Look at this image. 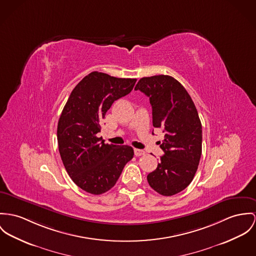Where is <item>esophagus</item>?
Listing matches in <instances>:
<instances>
[{"mask_svg":"<svg viewBox=\"0 0 256 256\" xmlns=\"http://www.w3.org/2000/svg\"><path fill=\"white\" fill-rule=\"evenodd\" d=\"M134 155H136V157L143 156V155H145V151H143V150H140V149H136V150H134Z\"/></svg>","mask_w":256,"mask_h":256,"instance_id":"esophagus-1","label":"esophagus"}]
</instances>
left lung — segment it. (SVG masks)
<instances>
[{"label":"left lung","instance_id":"left-lung-1","mask_svg":"<svg viewBox=\"0 0 256 256\" xmlns=\"http://www.w3.org/2000/svg\"><path fill=\"white\" fill-rule=\"evenodd\" d=\"M150 99L153 126L162 128L164 152L157 168L147 176L162 196H174L193 180L202 156V124L196 106L177 80L168 75L144 77L134 88Z\"/></svg>","mask_w":256,"mask_h":256}]
</instances>
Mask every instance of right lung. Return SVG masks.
<instances>
[{"label": "right lung", "mask_w": 256, "mask_h": 256, "mask_svg": "<svg viewBox=\"0 0 256 256\" xmlns=\"http://www.w3.org/2000/svg\"><path fill=\"white\" fill-rule=\"evenodd\" d=\"M136 82L92 72L75 86L62 110L58 124L59 154L69 176L88 193L109 191L134 158L130 146L105 144L96 134L114 101L128 94Z\"/></svg>", "instance_id": "add662e5"}]
</instances>
